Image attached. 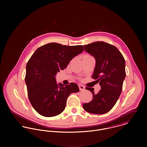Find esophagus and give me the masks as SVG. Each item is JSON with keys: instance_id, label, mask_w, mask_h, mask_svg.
I'll list each match as a JSON object with an SVG mask.
<instances>
[{"instance_id": "1", "label": "esophagus", "mask_w": 147, "mask_h": 147, "mask_svg": "<svg viewBox=\"0 0 147 147\" xmlns=\"http://www.w3.org/2000/svg\"><path fill=\"white\" fill-rule=\"evenodd\" d=\"M79 89L80 91H83L85 90V86L83 85H81V84H79Z\"/></svg>"}]
</instances>
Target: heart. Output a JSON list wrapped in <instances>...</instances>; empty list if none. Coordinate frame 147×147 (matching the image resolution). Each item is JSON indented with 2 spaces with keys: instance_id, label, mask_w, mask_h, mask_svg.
<instances>
[{
  "instance_id": "1",
  "label": "heart",
  "mask_w": 147,
  "mask_h": 147,
  "mask_svg": "<svg viewBox=\"0 0 147 147\" xmlns=\"http://www.w3.org/2000/svg\"><path fill=\"white\" fill-rule=\"evenodd\" d=\"M86 56H90V55H86Z\"/></svg>"
}]
</instances>
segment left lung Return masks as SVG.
<instances>
[{
	"label": "left lung",
	"instance_id": "obj_1",
	"mask_svg": "<svg viewBox=\"0 0 147 147\" xmlns=\"http://www.w3.org/2000/svg\"><path fill=\"white\" fill-rule=\"evenodd\" d=\"M84 47L85 51L96 59L92 78L99 82L101 89L96 94L94 88L86 87L92 92L93 98L83 106L88 113L103 114L113 107L122 92L126 77L125 60L115 46L106 42H93Z\"/></svg>",
	"mask_w": 147,
	"mask_h": 147
}]
</instances>
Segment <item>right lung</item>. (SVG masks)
I'll return each mask as SVG.
<instances>
[{"mask_svg": "<svg viewBox=\"0 0 147 147\" xmlns=\"http://www.w3.org/2000/svg\"><path fill=\"white\" fill-rule=\"evenodd\" d=\"M83 51L82 45L49 43L38 48L32 55L26 64L25 81L29 100L38 114L46 117L60 114L69 95L79 92L75 83L57 84L55 76Z\"/></svg>", "mask_w": 147, "mask_h": 147, "instance_id": "obj_1", "label": "right lung"}]
</instances>
